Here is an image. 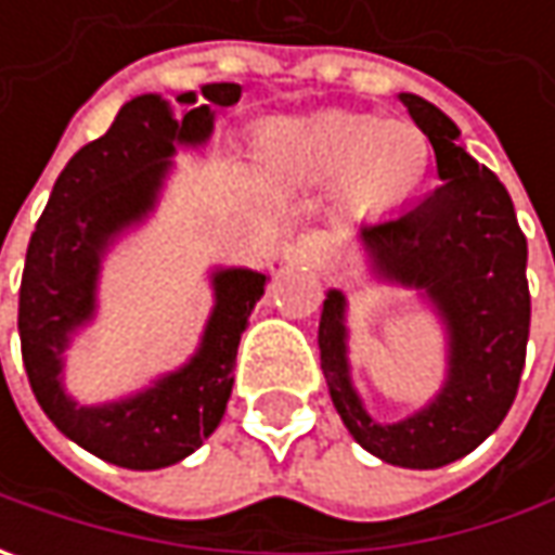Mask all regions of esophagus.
<instances>
[{"instance_id":"34e87169","label":"esophagus","mask_w":555,"mask_h":555,"mask_svg":"<svg viewBox=\"0 0 555 555\" xmlns=\"http://www.w3.org/2000/svg\"><path fill=\"white\" fill-rule=\"evenodd\" d=\"M293 256L306 266L318 268L331 259V244L321 231H302L296 241H293Z\"/></svg>"}]
</instances>
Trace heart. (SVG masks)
<instances>
[{"label": "heart", "mask_w": 555, "mask_h": 555, "mask_svg": "<svg viewBox=\"0 0 555 555\" xmlns=\"http://www.w3.org/2000/svg\"><path fill=\"white\" fill-rule=\"evenodd\" d=\"M256 157L271 179L336 184V197L358 219H379L414 197L429 169V141L404 119L321 114L271 122L256 139Z\"/></svg>", "instance_id": "heart-1"}]
</instances>
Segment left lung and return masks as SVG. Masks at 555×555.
<instances>
[{"label": "left lung", "mask_w": 555, "mask_h": 555, "mask_svg": "<svg viewBox=\"0 0 555 555\" xmlns=\"http://www.w3.org/2000/svg\"><path fill=\"white\" fill-rule=\"evenodd\" d=\"M398 101L436 151L438 184L392 219L361 224L373 281L416 293L444 331V379L423 408L395 423L371 416L349 364V299L327 289L318 346L333 408L373 457L438 469L476 451L503 423L519 389L531 324L528 244L501 179L460 144V129L426 98Z\"/></svg>", "instance_id": "8db88e82"}]
</instances>
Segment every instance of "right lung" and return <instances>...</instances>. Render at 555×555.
<instances>
[{
	"label": "right lung",
	"mask_w": 555,
	"mask_h": 555,
	"mask_svg": "<svg viewBox=\"0 0 555 555\" xmlns=\"http://www.w3.org/2000/svg\"><path fill=\"white\" fill-rule=\"evenodd\" d=\"M176 101L179 117L157 92L135 95L101 139L76 151L36 222L21 278L17 331L39 408L79 448L126 469L172 466L216 433L234 386L241 336L268 284V271L259 268L216 266L212 309L182 367L114 401L79 404L67 392V349L98 318L107 253L157 212L172 157L179 147L194 151L209 141L212 107L237 104L241 86L209 82L201 95L182 92Z\"/></svg>",
	"instance_id": "obj_1"
}]
</instances>
